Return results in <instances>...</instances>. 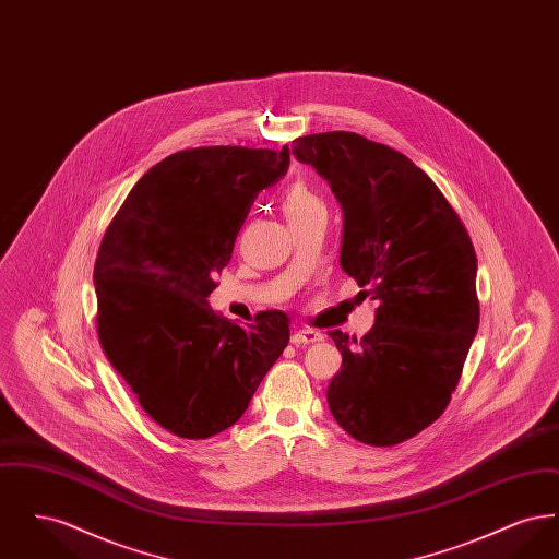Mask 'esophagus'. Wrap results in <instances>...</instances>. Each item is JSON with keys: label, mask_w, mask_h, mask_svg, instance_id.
<instances>
[{"label": "esophagus", "mask_w": 559, "mask_h": 559, "mask_svg": "<svg viewBox=\"0 0 559 559\" xmlns=\"http://www.w3.org/2000/svg\"><path fill=\"white\" fill-rule=\"evenodd\" d=\"M322 340H324V335L320 331H314V329H297L292 335V344H295V346H299V344L308 346V344H317Z\"/></svg>", "instance_id": "1"}]
</instances>
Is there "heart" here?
<instances>
[{"label":"heart","instance_id":"heart-1","mask_svg":"<svg viewBox=\"0 0 559 559\" xmlns=\"http://www.w3.org/2000/svg\"><path fill=\"white\" fill-rule=\"evenodd\" d=\"M281 207H283L285 217L289 219V224L304 222L317 213L324 212V205H322L319 194L301 180L293 182L283 190Z\"/></svg>","mask_w":559,"mask_h":559}]
</instances>
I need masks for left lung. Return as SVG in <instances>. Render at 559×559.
I'll return each instance as SVG.
<instances>
[{"mask_svg": "<svg viewBox=\"0 0 559 559\" xmlns=\"http://www.w3.org/2000/svg\"><path fill=\"white\" fill-rule=\"evenodd\" d=\"M344 210L340 264L379 306L362 337L329 331L342 371L326 402L347 433L394 447L449 406L479 324L478 258L442 190L399 151L354 132L295 138Z\"/></svg>", "mask_w": 559, "mask_h": 559, "instance_id": "left-lung-1", "label": "left lung"}]
</instances>
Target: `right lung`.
Listing matches in <instances>:
<instances>
[{
	"label": "right lung",
	"instance_id": "right-lung-1",
	"mask_svg": "<svg viewBox=\"0 0 559 559\" xmlns=\"http://www.w3.org/2000/svg\"><path fill=\"white\" fill-rule=\"evenodd\" d=\"M287 169L289 146L187 148L151 167L108 224L94 264L98 340L174 436L235 426L289 344L281 310L240 326L207 304L255 197Z\"/></svg>",
	"mask_w": 559,
	"mask_h": 559
}]
</instances>
